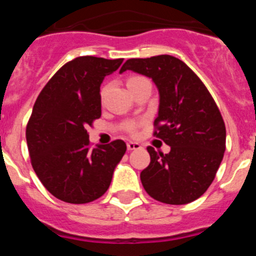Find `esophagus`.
Returning <instances> with one entry per match:
<instances>
[{"label":"esophagus","mask_w":256,"mask_h":256,"mask_svg":"<svg viewBox=\"0 0 256 256\" xmlns=\"http://www.w3.org/2000/svg\"><path fill=\"white\" fill-rule=\"evenodd\" d=\"M126 148H128V150H138V148H141L142 146H141V144H138V142L130 141L126 144Z\"/></svg>","instance_id":"esophagus-1"}]
</instances>
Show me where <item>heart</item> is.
<instances>
[{"label": "heart", "instance_id": "heart-1", "mask_svg": "<svg viewBox=\"0 0 256 256\" xmlns=\"http://www.w3.org/2000/svg\"><path fill=\"white\" fill-rule=\"evenodd\" d=\"M144 80H148V79L144 78V76H130V78H128V80H126V86H128V87H132V86L137 84V83H140V82H144ZM126 130H128V132H134L136 124L134 123H126Z\"/></svg>", "mask_w": 256, "mask_h": 256}]
</instances>
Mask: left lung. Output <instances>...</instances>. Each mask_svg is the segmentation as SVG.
I'll list each match as a JSON object with an SVG mask.
<instances>
[{
  "instance_id": "left-lung-1",
  "label": "left lung",
  "mask_w": 256,
  "mask_h": 256,
  "mask_svg": "<svg viewBox=\"0 0 256 256\" xmlns=\"http://www.w3.org/2000/svg\"><path fill=\"white\" fill-rule=\"evenodd\" d=\"M132 70L154 80L159 112L154 136L170 146L168 154L148 148L151 162L141 172L148 195L183 205L204 195L216 178L226 150V126L208 88L182 60L170 55L130 58L120 73Z\"/></svg>"
}]
</instances>
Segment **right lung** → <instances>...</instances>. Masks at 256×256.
Here are the masks:
<instances>
[{
    "label": "right lung",
    "mask_w": 256,
    "mask_h": 256,
    "mask_svg": "<svg viewBox=\"0 0 256 256\" xmlns=\"http://www.w3.org/2000/svg\"><path fill=\"white\" fill-rule=\"evenodd\" d=\"M123 58L80 56L50 79L26 124L32 166L47 191L69 204H87L108 191L126 154L122 140L91 148L87 126L101 116L100 86Z\"/></svg>",
    "instance_id": "right-lung-1"
}]
</instances>
